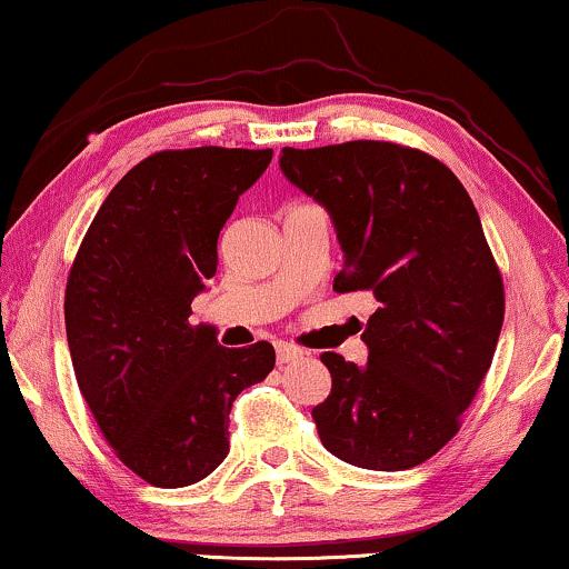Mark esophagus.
Returning <instances> with one entry per match:
<instances>
[{
  "mask_svg": "<svg viewBox=\"0 0 569 569\" xmlns=\"http://www.w3.org/2000/svg\"><path fill=\"white\" fill-rule=\"evenodd\" d=\"M301 355H305V351L293 347V343H278V347H276L278 365H289V362H297V359H301Z\"/></svg>",
  "mask_w": 569,
  "mask_h": 569,
  "instance_id": "obj_1",
  "label": "esophagus"
}]
</instances>
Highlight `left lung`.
Instances as JSON below:
<instances>
[{
  "mask_svg": "<svg viewBox=\"0 0 569 569\" xmlns=\"http://www.w3.org/2000/svg\"><path fill=\"white\" fill-rule=\"evenodd\" d=\"M280 170L333 220V289L378 299L362 333L368 365L320 357L333 380L312 409L320 441L365 470L422 465L457 436L505 322L476 204L443 162L391 141L286 147Z\"/></svg>",
  "mask_w": 569,
  "mask_h": 569,
  "instance_id": "8db88e82",
  "label": "left lung"
}]
</instances>
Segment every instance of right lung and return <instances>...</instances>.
<instances>
[{
	"instance_id": "add662e5",
	"label": "right lung",
	"mask_w": 569,
	"mask_h": 569,
	"mask_svg": "<svg viewBox=\"0 0 569 569\" xmlns=\"http://www.w3.org/2000/svg\"><path fill=\"white\" fill-rule=\"evenodd\" d=\"M272 149H168L120 178L86 231L64 289L78 388L128 470L157 488L207 478L228 415L276 365L268 341L226 349L191 326L218 270V236Z\"/></svg>"
}]
</instances>
